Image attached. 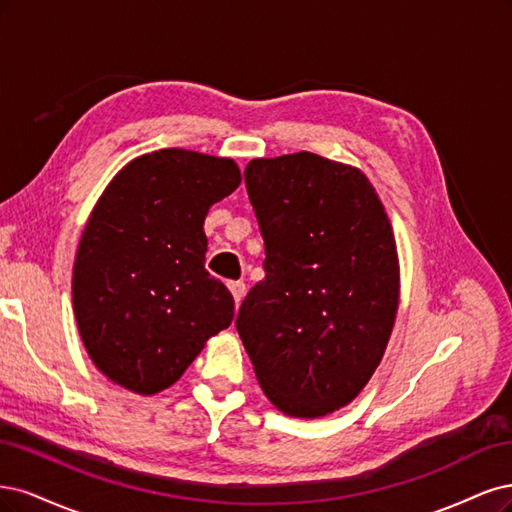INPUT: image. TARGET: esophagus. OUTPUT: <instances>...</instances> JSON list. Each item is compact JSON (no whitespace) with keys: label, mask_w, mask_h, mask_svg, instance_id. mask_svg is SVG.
Returning <instances> with one entry per match:
<instances>
[{"label":"esophagus","mask_w":512,"mask_h":512,"mask_svg":"<svg viewBox=\"0 0 512 512\" xmlns=\"http://www.w3.org/2000/svg\"><path fill=\"white\" fill-rule=\"evenodd\" d=\"M229 291H232L234 302H236V306H238V304L242 302V298H244V291H246L242 280H234V283H229Z\"/></svg>","instance_id":"1"}]
</instances>
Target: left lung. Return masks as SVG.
<instances>
[{"label": "left lung", "instance_id": "obj_1", "mask_svg": "<svg viewBox=\"0 0 512 512\" xmlns=\"http://www.w3.org/2000/svg\"><path fill=\"white\" fill-rule=\"evenodd\" d=\"M246 193L266 278L236 329L268 400L315 419L349 404L381 364L398 312V253L359 170L315 153L253 159Z\"/></svg>", "mask_w": 512, "mask_h": 512}]
</instances>
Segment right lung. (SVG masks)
Wrapping results in <instances>:
<instances>
[{"mask_svg": "<svg viewBox=\"0 0 512 512\" xmlns=\"http://www.w3.org/2000/svg\"><path fill=\"white\" fill-rule=\"evenodd\" d=\"M240 180L232 159L163 148L106 187L78 244L72 300L85 349L110 381L144 395L166 389L232 325V293L204 268V219Z\"/></svg>", "mask_w": 512, "mask_h": 512, "instance_id": "obj_1", "label": "right lung"}]
</instances>
